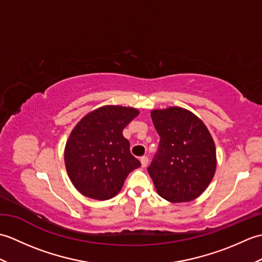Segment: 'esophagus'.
<instances>
[{
  "mask_svg": "<svg viewBox=\"0 0 262 262\" xmlns=\"http://www.w3.org/2000/svg\"><path fill=\"white\" fill-rule=\"evenodd\" d=\"M140 160H141V163H142L143 168H145V166H147V164H148V158L147 157H142Z\"/></svg>",
  "mask_w": 262,
  "mask_h": 262,
  "instance_id": "1",
  "label": "esophagus"
}]
</instances>
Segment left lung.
I'll return each instance as SVG.
<instances>
[{
    "label": "left lung",
    "mask_w": 262,
    "mask_h": 262,
    "mask_svg": "<svg viewBox=\"0 0 262 262\" xmlns=\"http://www.w3.org/2000/svg\"><path fill=\"white\" fill-rule=\"evenodd\" d=\"M160 144L147 168L161 197L171 203L191 202L202 194L216 171V148L207 127L180 107L152 110Z\"/></svg>",
    "instance_id": "obj_1"
}]
</instances>
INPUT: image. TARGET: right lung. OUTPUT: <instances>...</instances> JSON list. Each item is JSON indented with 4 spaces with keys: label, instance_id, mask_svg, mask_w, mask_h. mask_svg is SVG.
I'll list each match as a JSON object with an SVG mask.
<instances>
[{
    "label": "right lung",
    "instance_id": "1",
    "mask_svg": "<svg viewBox=\"0 0 262 262\" xmlns=\"http://www.w3.org/2000/svg\"><path fill=\"white\" fill-rule=\"evenodd\" d=\"M140 114L130 107L104 105L77 122L66 143V171L85 197L107 200L120 191L128 173L141 166L122 129Z\"/></svg>",
    "mask_w": 262,
    "mask_h": 262
}]
</instances>
